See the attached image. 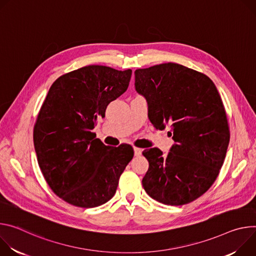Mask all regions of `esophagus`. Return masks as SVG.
Returning a JSON list of instances; mask_svg holds the SVG:
<instances>
[{"label":"esophagus","instance_id":"esophagus-1","mask_svg":"<svg viewBox=\"0 0 256 256\" xmlns=\"http://www.w3.org/2000/svg\"><path fill=\"white\" fill-rule=\"evenodd\" d=\"M141 152H142V150L139 148L134 146V154H135L136 156H139L141 154Z\"/></svg>","mask_w":256,"mask_h":256}]
</instances>
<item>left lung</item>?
I'll list each match as a JSON object with an SVG mask.
<instances>
[{"instance_id": "8db88e82", "label": "left lung", "mask_w": 256, "mask_h": 256, "mask_svg": "<svg viewBox=\"0 0 256 256\" xmlns=\"http://www.w3.org/2000/svg\"><path fill=\"white\" fill-rule=\"evenodd\" d=\"M134 74L154 127H170L168 134L175 140L166 156L156 148L142 152L150 162L144 188L160 204H189L214 184L228 150L230 129L220 96L206 74L176 63Z\"/></svg>"}]
</instances>
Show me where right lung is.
Listing matches in <instances>:
<instances>
[{
	"label": "right lung",
	"mask_w": 256,
	"mask_h": 256,
	"mask_svg": "<svg viewBox=\"0 0 256 256\" xmlns=\"http://www.w3.org/2000/svg\"><path fill=\"white\" fill-rule=\"evenodd\" d=\"M132 70L90 65L60 76L38 112L34 144L52 191L72 206L90 208L115 195L134 156L130 144L104 146L92 129L108 104L123 94Z\"/></svg>",
	"instance_id": "obj_1"
}]
</instances>
